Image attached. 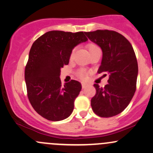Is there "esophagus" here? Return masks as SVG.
<instances>
[{"label": "esophagus", "mask_w": 153, "mask_h": 153, "mask_svg": "<svg viewBox=\"0 0 153 153\" xmlns=\"http://www.w3.org/2000/svg\"><path fill=\"white\" fill-rule=\"evenodd\" d=\"M88 86V83H85V82H82V88H87Z\"/></svg>", "instance_id": "obj_1"}]
</instances>
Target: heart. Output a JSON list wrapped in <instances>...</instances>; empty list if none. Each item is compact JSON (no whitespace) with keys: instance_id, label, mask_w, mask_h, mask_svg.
<instances>
[{"instance_id":"b5f03b06","label":"heart","mask_w":153,"mask_h":153,"mask_svg":"<svg viewBox=\"0 0 153 153\" xmlns=\"http://www.w3.org/2000/svg\"><path fill=\"white\" fill-rule=\"evenodd\" d=\"M87 48H88V50L89 53L90 54L92 53V52H94V51L99 50L100 49L99 47L94 43L88 44ZM75 51V48L72 50L71 54H70V58L71 59H73V57H74ZM77 75H78V76L80 79H81V80H85V79H86V73H85V71H83V70H79V71H78V73H77Z\"/></svg>"}]
</instances>
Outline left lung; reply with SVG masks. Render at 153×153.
Segmentation results:
<instances>
[{
    "label": "left lung",
    "instance_id": "8db88e82",
    "mask_svg": "<svg viewBox=\"0 0 153 153\" xmlns=\"http://www.w3.org/2000/svg\"><path fill=\"white\" fill-rule=\"evenodd\" d=\"M103 52L98 73L108 75L103 88L94 84L96 95L91 99L92 109L101 117H111L127 108L137 88L138 65L131 43L115 31L96 30L85 32Z\"/></svg>",
    "mask_w": 153,
    "mask_h": 153
}]
</instances>
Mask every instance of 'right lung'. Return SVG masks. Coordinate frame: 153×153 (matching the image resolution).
Returning a JSON list of instances; mask_svg holds the SVG:
<instances>
[{"mask_svg": "<svg viewBox=\"0 0 153 153\" xmlns=\"http://www.w3.org/2000/svg\"><path fill=\"white\" fill-rule=\"evenodd\" d=\"M87 40L82 31H50L31 47L24 73L28 99L34 109L47 120H63L73 112L81 84L71 80L62 87L60 69L69 63L72 50Z\"/></svg>", "mask_w": 153, "mask_h": 153, "instance_id": "obj_1", "label": "right lung"}]
</instances>
